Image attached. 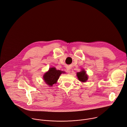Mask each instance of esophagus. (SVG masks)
<instances>
[{"instance_id": "obj_1", "label": "esophagus", "mask_w": 127, "mask_h": 127, "mask_svg": "<svg viewBox=\"0 0 127 127\" xmlns=\"http://www.w3.org/2000/svg\"><path fill=\"white\" fill-rule=\"evenodd\" d=\"M67 72L68 73H69L70 72V69L69 68H68V67L67 68Z\"/></svg>"}]
</instances>
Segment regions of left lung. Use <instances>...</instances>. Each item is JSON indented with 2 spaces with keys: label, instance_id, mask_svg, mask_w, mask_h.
Segmentation results:
<instances>
[{
  "label": "left lung",
  "instance_id": "left-lung-1",
  "mask_svg": "<svg viewBox=\"0 0 127 127\" xmlns=\"http://www.w3.org/2000/svg\"><path fill=\"white\" fill-rule=\"evenodd\" d=\"M77 76L79 81L83 83L86 82L88 79V76L86 74V71H85L84 69L82 70L81 71L77 72L76 73Z\"/></svg>",
  "mask_w": 127,
  "mask_h": 127
}]
</instances>
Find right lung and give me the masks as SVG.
<instances>
[{
	"instance_id": "1",
	"label": "right lung",
	"mask_w": 127,
	"mask_h": 127,
	"mask_svg": "<svg viewBox=\"0 0 127 127\" xmlns=\"http://www.w3.org/2000/svg\"><path fill=\"white\" fill-rule=\"evenodd\" d=\"M65 72L57 70L55 67L50 68L48 71L44 73L43 76V79L45 83L48 85V86H53L54 84L57 83L58 79L62 73Z\"/></svg>"
}]
</instances>
